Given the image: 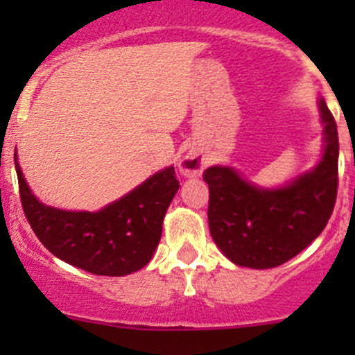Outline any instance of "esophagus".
I'll use <instances>...</instances> for the list:
<instances>
[{"instance_id":"esophagus-1","label":"esophagus","mask_w":355,"mask_h":355,"mask_svg":"<svg viewBox=\"0 0 355 355\" xmlns=\"http://www.w3.org/2000/svg\"><path fill=\"white\" fill-rule=\"evenodd\" d=\"M204 168V157L198 155H189L180 161V171L185 177H198Z\"/></svg>"}]
</instances>
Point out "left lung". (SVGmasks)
<instances>
[{
  "mask_svg": "<svg viewBox=\"0 0 355 355\" xmlns=\"http://www.w3.org/2000/svg\"><path fill=\"white\" fill-rule=\"evenodd\" d=\"M320 110L327 142L323 159L287 187L263 191L223 166H211L202 173L209 185L211 237L239 266H280L327 227L338 189V132L323 99Z\"/></svg>",
  "mask_w": 355,
  "mask_h": 355,
  "instance_id": "left-lung-1",
  "label": "left lung"
}]
</instances>
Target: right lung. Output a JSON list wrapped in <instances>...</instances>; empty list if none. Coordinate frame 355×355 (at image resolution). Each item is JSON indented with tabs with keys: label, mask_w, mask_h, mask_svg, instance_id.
Returning a JSON list of instances; mask_svg holds the SVG:
<instances>
[{
	"label": "right lung",
	"mask_w": 355,
	"mask_h": 355,
	"mask_svg": "<svg viewBox=\"0 0 355 355\" xmlns=\"http://www.w3.org/2000/svg\"><path fill=\"white\" fill-rule=\"evenodd\" d=\"M15 168L25 218L41 244L65 263L103 277H123L151 261L164 213L180 187L170 166L98 213H73L39 202L17 161Z\"/></svg>",
	"instance_id": "add662e5"
}]
</instances>
